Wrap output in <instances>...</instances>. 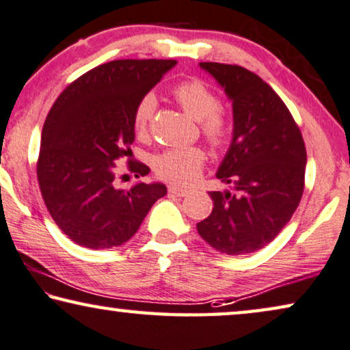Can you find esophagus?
<instances>
[{
    "label": "esophagus",
    "mask_w": 350,
    "mask_h": 350,
    "mask_svg": "<svg viewBox=\"0 0 350 350\" xmlns=\"http://www.w3.org/2000/svg\"><path fill=\"white\" fill-rule=\"evenodd\" d=\"M168 190H170V193L174 195V196L189 195V189H184V187H179V185H170Z\"/></svg>",
    "instance_id": "esophagus-1"
}]
</instances>
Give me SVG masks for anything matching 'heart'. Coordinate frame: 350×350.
Returning <instances> with one entry per match:
<instances>
[{"label": "heart", "mask_w": 350, "mask_h": 350, "mask_svg": "<svg viewBox=\"0 0 350 350\" xmlns=\"http://www.w3.org/2000/svg\"><path fill=\"white\" fill-rule=\"evenodd\" d=\"M173 96L191 119L198 120L201 131L213 146H222L228 139L230 120L220 107V100L209 85L201 81H185L174 87ZM157 100L154 95H144L133 111V125L137 135H144L154 119ZM206 160L200 147H176L161 152L152 161L155 173L163 179L187 184L200 174Z\"/></svg>", "instance_id": "b5f03b06"}]
</instances>
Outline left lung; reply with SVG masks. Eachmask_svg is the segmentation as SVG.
I'll use <instances>...</instances> for the list:
<instances>
[{"instance_id":"1","label":"left lung","mask_w":350,"mask_h":350,"mask_svg":"<svg viewBox=\"0 0 350 350\" xmlns=\"http://www.w3.org/2000/svg\"><path fill=\"white\" fill-rule=\"evenodd\" d=\"M233 106V137L217 179L234 191H209L208 219L196 224L225 255L257 252L288 224L304 189L306 149L287 106L257 75L236 65L200 63Z\"/></svg>"}]
</instances>
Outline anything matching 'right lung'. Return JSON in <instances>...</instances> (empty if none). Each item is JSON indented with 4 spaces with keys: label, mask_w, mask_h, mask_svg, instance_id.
Wrapping results in <instances>:
<instances>
[{
    "label": "right lung",
    "mask_w": 350,
    "mask_h": 350,
    "mask_svg": "<svg viewBox=\"0 0 350 350\" xmlns=\"http://www.w3.org/2000/svg\"><path fill=\"white\" fill-rule=\"evenodd\" d=\"M176 60H114L93 68L53 103L41 135L38 182L44 203L76 244L111 249L126 243L157 200L161 182L116 189V163L130 157L136 103L161 81ZM141 176L142 163H130ZM139 177V176H136Z\"/></svg>",
    "instance_id": "add662e5"
}]
</instances>
